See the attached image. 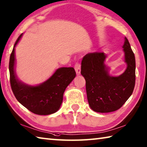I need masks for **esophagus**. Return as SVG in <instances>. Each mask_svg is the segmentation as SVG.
<instances>
[{"instance_id": "obj_1", "label": "esophagus", "mask_w": 147, "mask_h": 147, "mask_svg": "<svg viewBox=\"0 0 147 147\" xmlns=\"http://www.w3.org/2000/svg\"><path fill=\"white\" fill-rule=\"evenodd\" d=\"M74 69H75L76 71V73L80 74V72H81V64L78 62H77L75 63V65H74Z\"/></svg>"}]
</instances>
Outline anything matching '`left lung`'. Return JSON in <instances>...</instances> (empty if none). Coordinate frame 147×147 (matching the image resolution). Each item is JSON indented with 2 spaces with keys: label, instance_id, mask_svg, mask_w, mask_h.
<instances>
[{
  "label": "left lung",
  "instance_id": "left-lung-1",
  "mask_svg": "<svg viewBox=\"0 0 147 147\" xmlns=\"http://www.w3.org/2000/svg\"><path fill=\"white\" fill-rule=\"evenodd\" d=\"M124 48L127 68L119 76H111L104 64L106 55L103 52L90 53L83 58L81 74L85 79L90 107L97 113L118 110L132 94L136 82L134 53L125 37Z\"/></svg>",
  "mask_w": 147,
  "mask_h": 147
}]
</instances>
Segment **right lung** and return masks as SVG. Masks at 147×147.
<instances>
[{"mask_svg":"<svg viewBox=\"0 0 147 147\" xmlns=\"http://www.w3.org/2000/svg\"><path fill=\"white\" fill-rule=\"evenodd\" d=\"M22 34L18 36L11 53L9 62V79L15 98L29 111L38 115H48L57 112L62 103L66 87L76 76L73 67L58 69L50 78L38 86H29L20 82L15 73V47Z\"/></svg>","mask_w":147,"mask_h":147,"instance_id":"obj_1","label":"right lung"}]
</instances>
